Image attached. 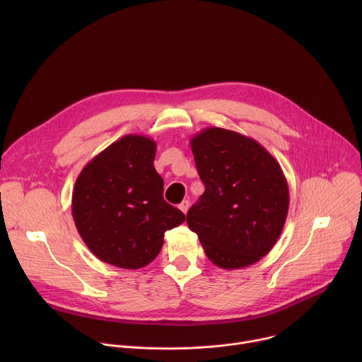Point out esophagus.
<instances>
[{
	"label": "esophagus",
	"mask_w": 362,
	"mask_h": 362,
	"mask_svg": "<svg viewBox=\"0 0 362 362\" xmlns=\"http://www.w3.org/2000/svg\"><path fill=\"white\" fill-rule=\"evenodd\" d=\"M189 206H190L189 200H183V202L179 204V209L186 215V214H187V211H189Z\"/></svg>",
	"instance_id": "obj_1"
}]
</instances>
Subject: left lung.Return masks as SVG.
Instances as JSON below:
<instances>
[{
  "label": "left lung",
  "instance_id": "8db88e82",
  "mask_svg": "<svg viewBox=\"0 0 362 362\" xmlns=\"http://www.w3.org/2000/svg\"><path fill=\"white\" fill-rule=\"evenodd\" d=\"M204 192L186 222L222 269L256 264L279 239L289 208L285 175L272 154L240 133L208 127L190 140Z\"/></svg>",
  "mask_w": 362,
  "mask_h": 362
}]
</instances>
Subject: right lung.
<instances>
[{
  "label": "right lung",
  "mask_w": 362,
  "mask_h": 362,
  "mask_svg": "<svg viewBox=\"0 0 362 362\" xmlns=\"http://www.w3.org/2000/svg\"><path fill=\"white\" fill-rule=\"evenodd\" d=\"M154 156V140L126 134L78 175L73 219L100 261L123 269L143 268L159 255L165 232L185 222V215L163 199Z\"/></svg>",
  "instance_id": "obj_1"
}]
</instances>
